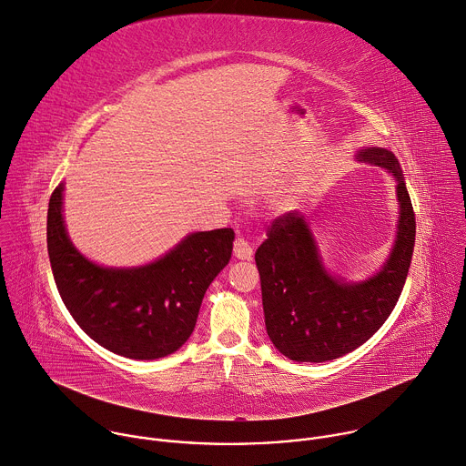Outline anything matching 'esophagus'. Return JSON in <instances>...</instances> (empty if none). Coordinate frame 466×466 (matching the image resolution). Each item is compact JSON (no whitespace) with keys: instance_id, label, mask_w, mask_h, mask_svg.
<instances>
[{"instance_id":"1","label":"esophagus","mask_w":466,"mask_h":466,"mask_svg":"<svg viewBox=\"0 0 466 466\" xmlns=\"http://www.w3.org/2000/svg\"><path fill=\"white\" fill-rule=\"evenodd\" d=\"M233 255L237 258H240V260H249L251 255H253V248H251V244L248 240L237 238L235 244H233Z\"/></svg>"}]
</instances>
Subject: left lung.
<instances>
[{"label":"left lung","mask_w":466,"mask_h":466,"mask_svg":"<svg viewBox=\"0 0 466 466\" xmlns=\"http://www.w3.org/2000/svg\"><path fill=\"white\" fill-rule=\"evenodd\" d=\"M357 158L388 169L399 182V233L377 275L360 284L329 277L299 211L277 217L255 253L268 335L291 360L324 362L364 344L390 317L406 282L415 244V213L399 162L380 147L360 149Z\"/></svg>","instance_id":"8db88e82"}]
</instances>
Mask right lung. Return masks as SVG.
I'll return each mask as SVG.
<instances>
[{
  "mask_svg": "<svg viewBox=\"0 0 466 466\" xmlns=\"http://www.w3.org/2000/svg\"><path fill=\"white\" fill-rule=\"evenodd\" d=\"M60 184L49 202L47 249L60 297L100 346L129 359H160L193 333L206 289L231 258V228L186 237L164 258L135 269L102 268L82 257L62 217Z\"/></svg>",
  "mask_w": 466,
  "mask_h": 466,
  "instance_id": "obj_1",
  "label": "right lung"
}]
</instances>
